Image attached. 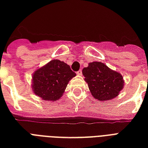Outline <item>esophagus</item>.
Here are the masks:
<instances>
[{"instance_id":"34e87169","label":"esophagus","mask_w":148,"mask_h":148,"mask_svg":"<svg viewBox=\"0 0 148 148\" xmlns=\"http://www.w3.org/2000/svg\"><path fill=\"white\" fill-rule=\"evenodd\" d=\"M76 74H77V75H82V69L79 70L78 71H77V73H76Z\"/></svg>"}]
</instances>
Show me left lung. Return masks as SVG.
I'll return each mask as SVG.
<instances>
[{"mask_svg":"<svg viewBox=\"0 0 148 148\" xmlns=\"http://www.w3.org/2000/svg\"><path fill=\"white\" fill-rule=\"evenodd\" d=\"M82 74L92 95L100 101L116 97L124 86L121 74L100 62L90 63L83 69Z\"/></svg>","mask_w":148,"mask_h":148,"instance_id":"1","label":"left lung"}]
</instances>
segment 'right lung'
I'll return each instance as SVG.
<instances>
[{"label":"right lung","instance_id":"obj_1","mask_svg":"<svg viewBox=\"0 0 148 148\" xmlns=\"http://www.w3.org/2000/svg\"><path fill=\"white\" fill-rule=\"evenodd\" d=\"M76 74L64 62L51 60L33 75V91L45 100L55 101L64 92L69 81Z\"/></svg>","mask_w":148,"mask_h":148}]
</instances>
